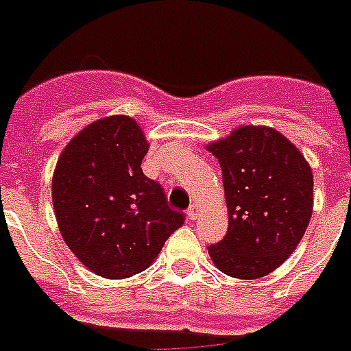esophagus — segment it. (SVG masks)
I'll use <instances>...</instances> for the list:
<instances>
[{
  "instance_id": "34e87169",
  "label": "esophagus",
  "mask_w": 351,
  "mask_h": 351,
  "mask_svg": "<svg viewBox=\"0 0 351 351\" xmlns=\"http://www.w3.org/2000/svg\"><path fill=\"white\" fill-rule=\"evenodd\" d=\"M198 210H200L198 205L196 204L191 205L189 209H187V218H189V220H196V218H198Z\"/></svg>"
}]
</instances>
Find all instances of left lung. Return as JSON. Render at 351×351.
<instances>
[{"mask_svg": "<svg viewBox=\"0 0 351 351\" xmlns=\"http://www.w3.org/2000/svg\"><path fill=\"white\" fill-rule=\"evenodd\" d=\"M218 158L229 229L209 245L218 270L230 278L258 279L283 265L312 218L314 176L303 153L269 126H240L210 142Z\"/></svg>", "mask_w": 351, "mask_h": 351, "instance_id": "left-lung-1", "label": "left lung"}]
</instances>
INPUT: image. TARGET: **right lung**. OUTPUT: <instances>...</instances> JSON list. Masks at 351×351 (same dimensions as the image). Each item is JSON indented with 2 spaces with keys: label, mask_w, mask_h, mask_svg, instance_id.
Instances as JSON below:
<instances>
[{
  "label": "right lung",
  "mask_w": 351,
  "mask_h": 351,
  "mask_svg": "<svg viewBox=\"0 0 351 351\" xmlns=\"http://www.w3.org/2000/svg\"><path fill=\"white\" fill-rule=\"evenodd\" d=\"M149 144L128 115L88 124L62 149L52 178L57 227L93 274L131 278L146 270L184 215L142 173Z\"/></svg>",
  "instance_id": "add662e5"
}]
</instances>
